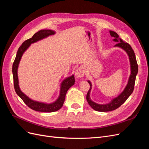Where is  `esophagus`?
<instances>
[{
    "label": "esophagus",
    "instance_id": "esophagus-1",
    "mask_svg": "<svg viewBox=\"0 0 149 149\" xmlns=\"http://www.w3.org/2000/svg\"><path fill=\"white\" fill-rule=\"evenodd\" d=\"M85 73L84 69L82 67H79L75 71V76L76 78H82Z\"/></svg>",
    "mask_w": 149,
    "mask_h": 149
}]
</instances>
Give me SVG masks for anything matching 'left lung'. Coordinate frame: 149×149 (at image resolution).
Returning a JSON list of instances; mask_svg holds the SVG:
<instances>
[{
    "instance_id": "1",
    "label": "left lung",
    "mask_w": 149,
    "mask_h": 149,
    "mask_svg": "<svg viewBox=\"0 0 149 149\" xmlns=\"http://www.w3.org/2000/svg\"><path fill=\"white\" fill-rule=\"evenodd\" d=\"M109 32L111 37L114 38V41L118 42L115 45V47H118L123 48L127 53L129 57V60L130 62L131 74L130 75L128 83L127 86H126L125 88L124 89V91L118 97L114 98L113 100H112V101L110 103L107 104H98L94 102L91 100L89 94L91 90L92 84L91 82L88 81V82L90 85V88L86 95L87 101L89 106H91L93 109L100 112H107L114 111L116 109H118V107H119L126 100H127V98L130 96V94L132 93L134 91L136 75L138 72V65L137 63L136 55H135L134 52L132 47H130L129 43L124 42L123 40L119 38V35L116 32H114V31H110Z\"/></svg>"
}]
</instances>
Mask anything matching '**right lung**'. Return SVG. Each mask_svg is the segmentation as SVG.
Instances as JSON below:
<instances>
[{
	"mask_svg": "<svg viewBox=\"0 0 149 149\" xmlns=\"http://www.w3.org/2000/svg\"><path fill=\"white\" fill-rule=\"evenodd\" d=\"M55 34V31L51 30H41L38 31V32L35 33L33 37L31 38L25 40V41L22 44V45L19 47L18 49L15 59L13 61L12 65V73L13 77V84H14V89L17 95L19 96L23 101L31 109L39 111V112H55L59 110L60 108L63 105V103L65 100V96L68 90L72 86L75 82L74 76H71L70 77L65 79L61 83V90L60 96L58 100L53 103L52 104H45L42 102H39L37 101H34L30 100L29 97L26 96L25 94L21 91L19 86V80H18L17 76V69L19 66L21 57L23 55L24 52L29 48L31 43H35L38 41L40 40H42L49 35H52Z\"/></svg>",
	"mask_w": 149,
	"mask_h": 149,
	"instance_id": "1",
	"label": "right lung"
}]
</instances>
